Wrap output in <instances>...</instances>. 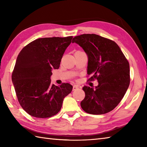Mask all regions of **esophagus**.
<instances>
[{
  "mask_svg": "<svg viewBox=\"0 0 147 147\" xmlns=\"http://www.w3.org/2000/svg\"><path fill=\"white\" fill-rule=\"evenodd\" d=\"M78 88H79V87H78V86H77V85H74L73 86V91H74V90H78Z\"/></svg>",
  "mask_w": 147,
  "mask_h": 147,
  "instance_id": "esophagus-1",
  "label": "esophagus"
}]
</instances>
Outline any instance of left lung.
<instances>
[{"instance_id": "8db88e82", "label": "left lung", "mask_w": 147, "mask_h": 147, "mask_svg": "<svg viewBox=\"0 0 147 147\" xmlns=\"http://www.w3.org/2000/svg\"><path fill=\"white\" fill-rule=\"evenodd\" d=\"M88 56L89 80L96 79L95 88L84 86L85 97L81 102L83 110L91 114H104L119 104L130 83L129 64L119 47L112 40L95 34L74 37Z\"/></svg>"}]
</instances>
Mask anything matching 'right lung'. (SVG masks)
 <instances>
[{"mask_svg":"<svg viewBox=\"0 0 147 147\" xmlns=\"http://www.w3.org/2000/svg\"><path fill=\"white\" fill-rule=\"evenodd\" d=\"M72 39V36L38 38L19 54L12 81L21 106L32 116L47 118L57 114L73 90L69 83L52 85L51 80L52 69H59Z\"/></svg>","mask_w":147,"mask_h":147,"instance_id":"1","label":"right lung"}]
</instances>
